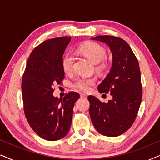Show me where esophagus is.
Returning <instances> with one entry per match:
<instances>
[{"label": "esophagus", "mask_w": 160, "mask_h": 160, "mask_svg": "<svg viewBox=\"0 0 160 160\" xmlns=\"http://www.w3.org/2000/svg\"><path fill=\"white\" fill-rule=\"evenodd\" d=\"M80 96L82 98H87V95H85V94H84V93H80Z\"/></svg>", "instance_id": "obj_1"}]
</instances>
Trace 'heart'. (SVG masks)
<instances>
[{
  "mask_svg": "<svg viewBox=\"0 0 160 160\" xmlns=\"http://www.w3.org/2000/svg\"><path fill=\"white\" fill-rule=\"evenodd\" d=\"M78 52L87 57L92 62L98 63L105 58L106 54V49L99 43L94 41H87L78 47ZM74 58L72 54H67L62 60V67L65 73H70L73 70ZM107 66L106 62H102L97 65L98 71H103ZM95 78L92 77H81L76 79L73 84V87L78 90L87 92L90 87L95 84Z\"/></svg>",
  "mask_w": 160,
  "mask_h": 160,
  "instance_id": "1",
  "label": "heart"
}]
</instances>
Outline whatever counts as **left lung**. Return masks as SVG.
Segmentation results:
<instances>
[{
	"label": "left lung",
	"mask_w": 160,
	"mask_h": 160,
	"mask_svg": "<svg viewBox=\"0 0 160 160\" xmlns=\"http://www.w3.org/2000/svg\"><path fill=\"white\" fill-rule=\"evenodd\" d=\"M92 39L106 43L112 52V67L98 89L100 93H111L113 98L106 103L89 95V115L98 132L119 136L132 125L141 106L143 90L139 64L122 38L99 36Z\"/></svg>",
	"instance_id": "left-lung-1"
}]
</instances>
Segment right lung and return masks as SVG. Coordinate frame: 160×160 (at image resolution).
<instances>
[{"mask_svg": "<svg viewBox=\"0 0 160 160\" xmlns=\"http://www.w3.org/2000/svg\"><path fill=\"white\" fill-rule=\"evenodd\" d=\"M71 38L47 40L32 50L22 82L24 111L32 130L47 141H57L68 134L73 107L79 94L70 92L62 99L54 97L53 86L60 84L65 73L62 56Z\"/></svg>", "mask_w": 160, "mask_h": 160, "instance_id": "right-lung-1", "label": "right lung"}]
</instances>
